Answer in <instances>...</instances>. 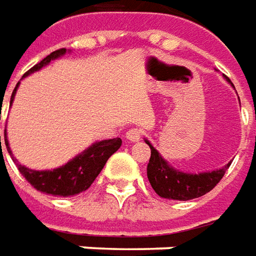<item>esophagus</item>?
Here are the masks:
<instances>
[{
    "label": "esophagus",
    "instance_id": "esophagus-1",
    "mask_svg": "<svg viewBox=\"0 0 256 256\" xmlns=\"http://www.w3.org/2000/svg\"><path fill=\"white\" fill-rule=\"evenodd\" d=\"M140 136H142V131L138 130V128H131L130 131H126V134H125V138L131 140V142H136V140L140 139Z\"/></svg>",
    "mask_w": 256,
    "mask_h": 256
}]
</instances>
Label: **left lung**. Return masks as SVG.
Segmentation results:
<instances>
[{"instance_id": "left-lung-1", "label": "left lung", "mask_w": 256, "mask_h": 256, "mask_svg": "<svg viewBox=\"0 0 256 256\" xmlns=\"http://www.w3.org/2000/svg\"><path fill=\"white\" fill-rule=\"evenodd\" d=\"M145 142L150 148L148 178L152 188L162 198L174 199V200H190V199L199 198L212 191L220 180L223 178L226 170L232 164L228 163L219 170L198 172V174L182 172L168 164L162 158V154L152 146L149 140Z\"/></svg>"}]
</instances>
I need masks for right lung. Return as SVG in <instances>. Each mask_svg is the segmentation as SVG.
Wrapping results in <instances>:
<instances>
[{
    "label": "right lung",
    "instance_id": "1",
    "mask_svg": "<svg viewBox=\"0 0 256 256\" xmlns=\"http://www.w3.org/2000/svg\"><path fill=\"white\" fill-rule=\"evenodd\" d=\"M65 52H66V48L52 51L50 56H47L38 64H36L26 72L24 76L42 70L43 66L50 64V61L64 56ZM18 88H19V82L12 92L10 104L14 102ZM4 136H5L6 150L12 156V160H15V163H16L18 160L14 158L10 144H8V139H6V130L4 132ZM121 144H122V140L120 138L106 139V140L96 142V144L89 146L86 150L82 152L80 154H78L72 160H70L66 164L54 168V170L37 172V170H32V168H28V167L16 163L18 170L20 172V174L26 178L28 182H30L32 186L36 188L37 191L50 194L54 196H72V195H78L80 192L86 191L93 184V181L103 170L106 162L108 160L112 153H116L120 149ZM1 153H2V149H1Z\"/></svg>",
    "mask_w": 256,
    "mask_h": 256
}]
</instances>
